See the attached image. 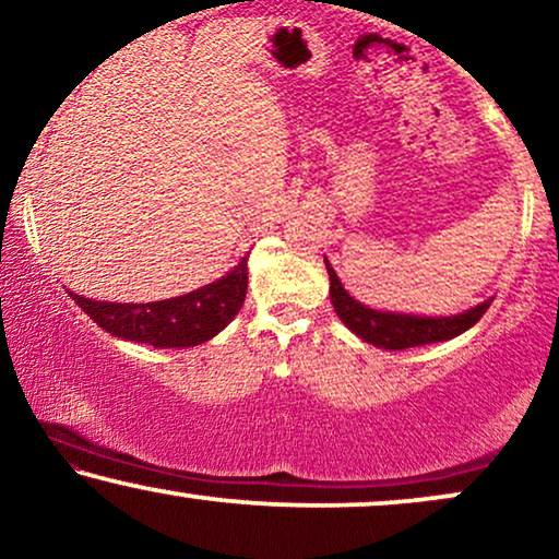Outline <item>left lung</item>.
Returning a JSON list of instances; mask_svg holds the SVG:
<instances>
[{"label": "left lung", "instance_id": "left-lung-1", "mask_svg": "<svg viewBox=\"0 0 559 559\" xmlns=\"http://www.w3.org/2000/svg\"><path fill=\"white\" fill-rule=\"evenodd\" d=\"M330 275V299L335 307L337 317H341L345 328L356 332L364 343L377 345L384 350H405V348H418V345H430L451 341V337L462 335L464 330H469L479 317L487 312L492 299H487L477 307L467 309L462 314L451 317H418V314H400V312H379V309L364 307L361 301H356L345 292L337 273L332 271L328 258H324Z\"/></svg>", "mask_w": 559, "mask_h": 559}]
</instances>
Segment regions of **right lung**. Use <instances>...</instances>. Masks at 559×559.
Returning a JSON list of instances; mask_svg holds the SVG:
<instances>
[{
  "label": "right lung",
  "instance_id": "1",
  "mask_svg": "<svg viewBox=\"0 0 559 559\" xmlns=\"http://www.w3.org/2000/svg\"><path fill=\"white\" fill-rule=\"evenodd\" d=\"M247 294V258L214 284L195 292L150 304L92 301L69 292L82 312L95 320L105 332L154 345V348H190L218 335L242 309Z\"/></svg>",
  "mask_w": 559,
  "mask_h": 559
}]
</instances>
